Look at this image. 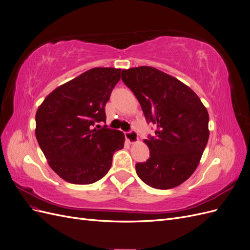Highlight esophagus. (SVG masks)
I'll return each instance as SVG.
<instances>
[{
	"mask_svg": "<svg viewBox=\"0 0 250 250\" xmlns=\"http://www.w3.org/2000/svg\"><path fill=\"white\" fill-rule=\"evenodd\" d=\"M125 138L128 141V143L130 144H134L139 141L138 138V133L135 132L134 130H129V131H126L125 132Z\"/></svg>",
	"mask_w": 250,
	"mask_h": 250,
	"instance_id": "1",
	"label": "esophagus"
}]
</instances>
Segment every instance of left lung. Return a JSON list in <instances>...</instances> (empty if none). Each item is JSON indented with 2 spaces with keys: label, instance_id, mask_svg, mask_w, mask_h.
<instances>
[{
  "label": "left lung",
  "instance_id": "8db88e82",
  "mask_svg": "<svg viewBox=\"0 0 250 250\" xmlns=\"http://www.w3.org/2000/svg\"><path fill=\"white\" fill-rule=\"evenodd\" d=\"M122 80L141 104L155 135L145 140L150 150L135 170L146 185L168 190L181 185L197 168L208 141V112L199 97L178 79L152 66L122 71Z\"/></svg>",
  "mask_w": 250,
  "mask_h": 250
}]
</instances>
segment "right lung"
Instances as JSON below:
<instances>
[{"instance_id":"obj_1","label":"right lung","mask_w":250,"mask_h":250,"mask_svg":"<svg viewBox=\"0 0 250 250\" xmlns=\"http://www.w3.org/2000/svg\"><path fill=\"white\" fill-rule=\"evenodd\" d=\"M120 78L121 69L94 67L55 88L37 109L36 140L50 167L67 183H96L124 147L122 131L94 127L106 121L105 105Z\"/></svg>"}]
</instances>
